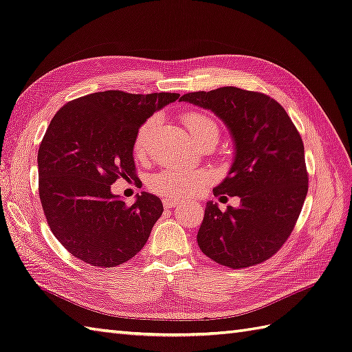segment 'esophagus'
Masks as SVG:
<instances>
[{
	"label": "esophagus",
	"mask_w": 352,
	"mask_h": 352,
	"mask_svg": "<svg viewBox=\"0 0 352 352\" xmlns=\"http://www.w3.org/2000/svg\"><path fill=\"white\" fill-rule=\"evenodd\" d=\"M163 204L166 208H172V207H176L179 204L177 199H172V198H166L163 199Z\"/></svg>",
	"instance_id": "esophagus-1"
}]
</instances>
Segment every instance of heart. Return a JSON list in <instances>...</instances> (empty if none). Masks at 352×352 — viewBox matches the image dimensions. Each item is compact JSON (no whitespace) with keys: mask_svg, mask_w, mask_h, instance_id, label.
I'll return each instance as SVG.
<instances>
[{"mask_svg":"<svg viewBox=\"0 0 352 352\" xmlns=\"http://www.w3.org/2000/svg\"><path fill=\"white\" fill-rule=\"evenodd\" d=\"M185 126L191 133L194 140L208 133L217 135L216 122L201 112H188L185 116ZM157 124V118L153 117L146 120L138 130L135 139V154L144 157L148 148L149 135ZM210 182V173L203 168H182V167H167L153 176L149 182L154 192L167 198H189L199 194Z\"/></svg>","mask_w":352,"mask_h":352,"instance_id":"heart-1","label":"heart"}]
</instances>
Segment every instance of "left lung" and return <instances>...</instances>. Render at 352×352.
I'll list each match as a JSON object with an SVG mask.
<instances>
[{
	"label": "left lung",
	"mask_w": 352,
	"mask_h": 352,
	"mask_svg": "<svg viewBox=\"0 0 352 352\" xmlns=\"http://www.w3.org/2000/svg\"><path fill=\"white\" fill-rule=\"evenodd\" d=\"M230 130L234 158L214 195L240 197L221 212L207 201L197 241L206 256L234 270L270 259L289 239L308 192L305 151L287 112L267 94L236 87L184 94Z\"/></svg>",
	"instance_id": "left-lung-1"
}]
</instances>
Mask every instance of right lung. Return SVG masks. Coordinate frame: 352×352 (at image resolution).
Here are the masks:
<instances>
[{
  "label": "right lung",
  "mask_w": 352,
  "mask_h": 352,
  "mask_svg": "<svg viewBox=\"0 0 352 352\" xmlns=\"http://www.w3.org/2000/svg\"><path fill=\"white\" fill-rule=\"evenodd\" d=\"M179 96L99 91L68 102L53 117L38 149V189L52 232L75 258L112 268L146 244L164 210L161 199L142 192L127 206L111 185L136 176L138 130Z\"/></svg>",
  "instance_id": "right-lung-1"
}]
</instances>
